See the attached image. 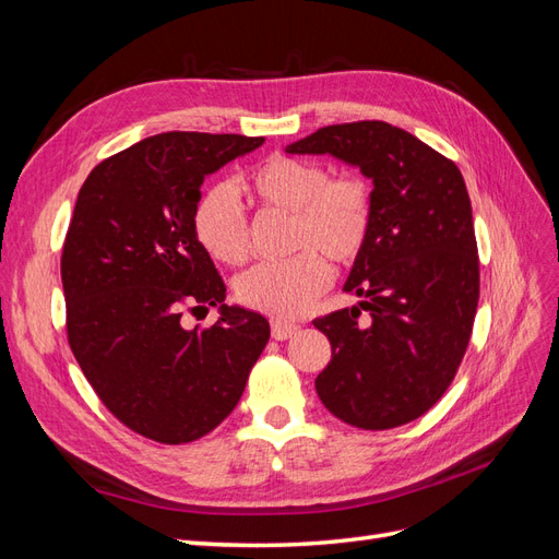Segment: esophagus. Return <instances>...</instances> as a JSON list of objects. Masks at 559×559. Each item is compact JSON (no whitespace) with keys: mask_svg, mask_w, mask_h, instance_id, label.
Wrapping results in <instances>:
<instances>
[{"mask_svg":"<svg viewBox=\"0 0 559 559\" xmlns=\"http://www.w3.org/2000/svg\"><path fill=\"white\" fill-rule=\"evenodd\" d=\"M300 326L298 324H292V321H273V337L275 341H286V337L296 335Z\"/></svg>","mask_w":559,"mask_h":559,"instance_id":"1","label":"esophagus"}]
</instances>
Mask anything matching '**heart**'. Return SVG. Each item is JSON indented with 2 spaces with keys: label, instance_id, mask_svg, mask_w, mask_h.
<instances>
[{
  "label": "heart",
  "instance_id": "obj_1",
  "mask_svg": "<svg viewBox=\"0 0 559 559\" xmlns=\"http://www.w3.org/2000/svg\"><path fill=\"white\" fill-rule=\"evenodd\" d=\"M261 214H292L286 247L296 251L282 263H261L235 282L245 308L296 319L331 284L333 261L349 267L361 259L376 222V195L357 173L329 175V167L286 154L267 156L245 179ZM193 233L212 259L242 265L251 257V230L238 198L212 186L193 210Z\"/></svg>",
  "mask_w": 559,
  "mask_h": 559
}]
</instances>
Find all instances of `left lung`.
<instances>
[{
    "mask_svg": "<svg viewBox=\"0 0 559 559\" xmlns=\"http://www.w3.org/2000/svg\"><path fill=\"white\" fill-rule=\"evenodd\" d=\"M286 151L357 165L376 195L373 233L345 284L364 300L312 321L331 343L317 394L357 429L408 425L452 384L478 308V242L460 167L384 121L319 128Z\"/></svg>",
    "mask_w": 559,
    "mask_h": 559,
    "instance_id": "obj_1",
    "label": "left lung"
}]
</instances>
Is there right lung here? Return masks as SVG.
<instances>
[{
  "instance_id": "add662e5",
  "label": "right lung",
  "mask_w": 559,
  "mask_h": 559,
  "mask_svg": "<svg viewBox=\"0 0 559 559\" xmlns=\"http://www.w3.org/2000/svg\"><path fill=\"white\" fill-rule=\"evenodd\" d=\"M263 142L154 134L95 165L79 191L60 259L67 343L107 411L156 443L222 425L270 337L265 317L224 306L226 284L193 233L205 177ZM214 305L212 328L182 326Z\"/></svg>"
}]
</instances>
